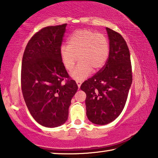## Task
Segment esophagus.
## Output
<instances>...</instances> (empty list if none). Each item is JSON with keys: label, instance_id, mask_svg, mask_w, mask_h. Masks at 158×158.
<instances>
[{"label": "esophagus", "instance_id": "1", "mask_svg": "<svg viewBox=\"0 0 158 158\" xmlns=\"http://www.w3.org/2000/svg\"><path fill=\"white\" fill-rule=\"evenodd\" d=\"M76 82H77V86H78L79 88H80V86H81V81H79V80H77Z\"/></svg>", "mask_w": 158, "mask_h": 158}]
</instances>
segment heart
<instances>
[{"label":"heart","mask_w":158,"mask_h":158,"mask_svg":"<svg viewBox=\"0 0 158 158\" xmlns=\"http://www.w3.org/2000/svg\"><path fill=\"white\" fill-rule=\"evenodd\" d=\"M110 44L104 34L90 29L74 31L67 40V45L60 48V56L65 69L72 70L77 60L78 65L71 72L74 79L81 80L103 67L109 56ZM78 57H77V56Z\"/></svg>","instance_id":"1"}]
</instances>
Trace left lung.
I'll return each mask as SVG.
<instances>
[{"mask_svg":"<svg viewBox=\"0 0 158 158\" xmlns=\"http://www.w3.org/2000/svg\"><path fill=\"white\" fill-rule=\"evenodd\" d=\"M110 52L102 68L82 83L86 94V115L92 123L104 125L123 110L132 83V68L128 46L121 34L106 28Z\"/></svg>","mask_w":158,"mask_h":158,"instance_id":"8db88e82","label":"left lung"}]
</instances>
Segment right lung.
<instances>
[{
  "mask_svg": "<svg viewBox=\"0 0 158 158\" xmlns=\"http://www.w3.org/2000/svg\"><path fill=\"white\" fill-rule=\"evenodd\" d=\"M66 26H48L37 31L22 57L21 87L25 103L34 119L46 127L67 121L71 100L78 89L60 56Z\"/></svg>",
  "mask_w": 158,
  "mask_h": 158,
  "instance_id": "add662e5",
  "label": "right lung"
}]
</instances>
